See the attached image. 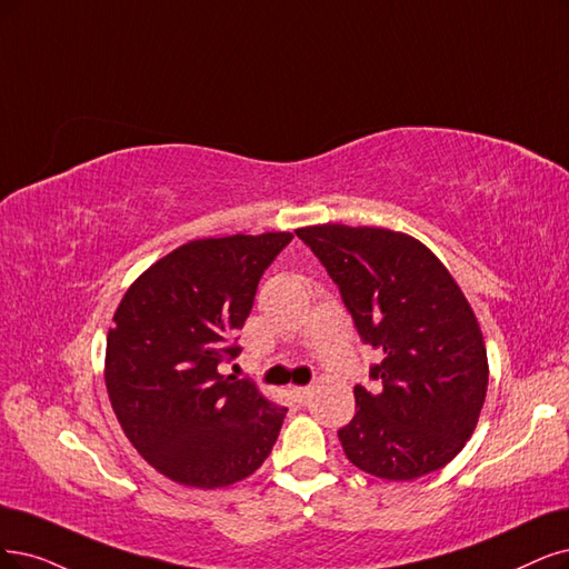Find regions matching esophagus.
Here are the masks:
<instances>
[{
	"mask_svg": "<svg viewBox=\"0 0 569 569\" xmlns=\"http://www.w3.org/2000/svg\"><path fill=\"white\" fill-rule=\"evenodd\" d=\"M290 396L296 398V401H298L300 406H305V403L309 401L311 389H309V387H290Z\"/></svg>",
	"mask_w": 569,
	"mask_h": 569,
	"instance_id": "obj_1",
	"label": "esophagus"
}]
</instances>
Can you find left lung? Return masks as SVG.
I'll list each match as a JSON object with an SVG mask.
<instances>
[{"label":"left lung","instance_id":"obj_1","mask_svg":"<svg viewBox=\"0 0 569 569\" xmlns=\"http://www.w3.org/2000/svg\"><path fill=\"white\" fill-rule=\"evenodd\" d=\"M296 234L338 286L375 391L356 385L338 431L347 459L385 480L443 469L471 438L488 391V353L473 311L433 252L401 231L319 224Z\"/></svg>","mask_w":569,"mask_h":569}]
</instances>
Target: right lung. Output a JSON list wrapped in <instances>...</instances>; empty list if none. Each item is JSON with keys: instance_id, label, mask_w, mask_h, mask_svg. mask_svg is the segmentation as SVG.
Returning <instances> with one entry per match:
<instances>
[{"instance_id": "1", "label": "right lung", "mask_w": 569, "mask_h": 569, "mask_svg": "<svg viewBox=\"0 0 569 569\" xmlns=\"http://www.w3.org/2000/svg\"><path fill=\"white\" fill-rule=\"evenodd\" d=\"M290 241L288 231L189 241L147 269L114 313L112 408L136 450L180 486H231L277 443L288 410L220 363L241 353L258 283Z\"/></svg>"}]
</instances>
